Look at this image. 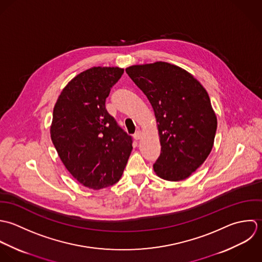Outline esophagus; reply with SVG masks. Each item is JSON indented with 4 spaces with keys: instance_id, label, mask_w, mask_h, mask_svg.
I'll use <instances>...</instances> for the list:
<instances>
[{
    "instance_id": "obj_1",
    "label": "esophagus",
    "mask_w": 262,
    "mask_h": 262,
    "mask_svg": "<svg viewBox=\"0 0 262 262\" xmlns=\"http://www.w3.org/2000/svg\"><path fill=\"white\" fill-rule=\"evenodd\" d=\"M134 138H135V140H137V141L141 140V138H142V132H141V130H138V132L134 135Z\"/></svg>"
}]
</instances>
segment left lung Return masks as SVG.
<instances>
[{"label": "left lung", "mask_w": 262, "mask_h": 262, "mask_svg": "<svg viewBox=\"0 0 262 262\" xmlns=\"http://www.w3.org/2000/svg\"><path fill=\"white\" fill-rule=\"evenodd\" d=\"M126 74L153 107L161 154L153 168L160 178H188L209 157L216 115L204 86L186 70L165 61L134 64Z\"/></svg>", "instance_id": "8db88e82"}]
</instances>
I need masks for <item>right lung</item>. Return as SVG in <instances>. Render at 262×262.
<instances>
[{"label":"right lung","mask_w":262,"mask_h":262,"mask_svg":"<svg viewBox=\"0 0 262 262\" xmlns=\"http://www.w3.org/2000/svg\"><path fill=\"white\" fill-rule=\"evenodd\" d=\"M123 69L93 67L73 78L53 107L51 138L62 164L82 185L116 183L133 150L132 138L109 115L105 100Z\"/></svg>","instance_id":"obj_1"}]
</instances>
